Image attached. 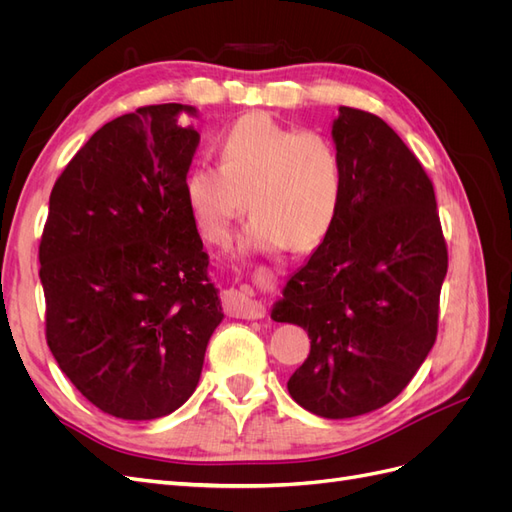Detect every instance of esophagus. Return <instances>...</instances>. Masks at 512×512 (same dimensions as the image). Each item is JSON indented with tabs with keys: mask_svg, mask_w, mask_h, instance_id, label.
I'll return each instance as SVG.
<instances>
[{
	"mask_svg": "<svg viewBox=\"0 0 512 512\" xmlns=\"http://www.w3.org/2000/svg\"><path fill=\"white\" fill-rule=\"evenodd\" d=\"M224 312L232 318H247L258 320L265 318V305L254 299L247 290L230 288L224 292Z\"/></svg>",
	"mask_w": 512,
	"mask_h": 512,
	"instance_id": "34e87169",
	"label": "esophagus"
}]
</instances>
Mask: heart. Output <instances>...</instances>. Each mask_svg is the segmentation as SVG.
I'll list each match as a JSON object with an SVG mask.
<instances>
[{
    "label": "heart",
    "mask_w": 512,
    "mask_h": 512,
    "mask_svg": "<svg viewBox=\"0 0 512 512\" xmlns=\"http://www.w3.org/2000/svg\"><path fill=\"white\" fill-rule=\"evenodd\" d=\"M220 164L188 170L183 196L200 237L226 245L250 207L243 250H312L329 235L344 200L339 151L314 130L282 126L267 113L239 117L218 138Z\"/></svg>",
    "instance_id": "1"
}]
</instances>
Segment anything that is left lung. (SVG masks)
Masks as SVG:
<instances>
[{"label": "left lung", "mask_w": 512, "mask_h": 512, "mask_svg": "<svg viewBox=\"0 0 512 512\" xmlns=\"http://www.w3.org/2000/svg\"><path fill=\"white\" fill-rule=\"evenodd\" d=\"M331 136L342 209L271 318L312 339L290 397L312 414L352 418L393 401L427 359L448 254L433 185L389 123L339 106Z\"/></svg>", "instance_id": "1"}]
</instances>
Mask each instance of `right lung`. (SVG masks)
<instances>
[{"mask_svg":"<svg viewBox=\"0 0 512 512\" xmlns=\"http://www.w3.org/2000/svg\"><path fill=\"white\" fill-rule=\"evenodd\" d=\"M188 117L194 106L156 104L104 123L49 198L46 344L83 397L123 421L181 408L224 320L183 196L200 143Z\"/></svg>","mask_w":512,"mask_h":512,"instance_id":"obj_1","label":"right lung"}]
</instances>
